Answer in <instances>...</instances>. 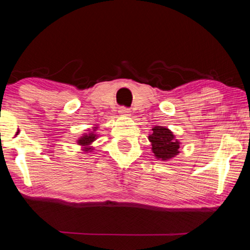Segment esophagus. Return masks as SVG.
Returning <instances> with one entry per match:
<instances>
[{
    "label": "esophagus",
    "instance_id": "obj_1",
    "mask_svg": "<svg viewBox=\"0 0 250 250\" xmlns=\"http://www.w3.org/2000/svg\"><path fill=\"white\" fill-rule=\"evenodd\" d=\"M119 113L121 116L124 117H129L130 116V110L128 108H125V107H121L119 110Z\"/></svg>",
    "mask_w": 250,
    "mask_h": 250
}]
</instances>
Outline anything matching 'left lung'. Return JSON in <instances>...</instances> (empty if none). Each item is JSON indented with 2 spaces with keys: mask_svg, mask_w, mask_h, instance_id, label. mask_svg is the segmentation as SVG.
<instances>
[{
  "mask_svg": "<svg viewBox=\"0 0 250 250\" xmlns=\"http://www.w3.org/2000/svg\"><path fill=\"white\" fill-rule=\"evenodd\" d=\"M147 139L151 142V151L155 159L168 161L180 153L181 142L177 140L174 133L166 126H153Z\"/></svg>",
  "mask_w": 250,
  "mask_h": 250,
  "instance_id": "obj_1",
  "label": "left lung"
}]
</instances>
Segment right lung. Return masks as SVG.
I'll return each instance as SVG.
<instances>
[{
  "label": "right lung",
  "mask_w": 250,
  "mask_h": 250,
  "mask_svg": "<svg viewBox=\"0 0 250 250\" xmlns=\"http://www.w3.org/2000/svg\"><path fill=\"white\" fill-rule=\"evenodd\" d=\"M97 129H98V125H95L92 126L91 130H87V133H83V135L77 139L78 146H80V149L83 152V153H90L95 150V147L92 146V143H94L97 139H98V134H97Z\"/></svg>",
  "instance_id": "1"
}]
</instances>
